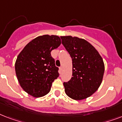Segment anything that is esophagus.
Wrapping results in <instances>:
<instances>
[{"label":"esophagus","mask_w":122,"mask_h":122,"mask_svg":"<svg viewBox=\"0 0 122 122\" xmlns=\"http://www.w3.org/2000/svg\"><path fill=\"white\" fill-rule=\"evenodd\" d=\"M62 70H63V67L60 66L59 67V71H60V72H61V71H62Z\"/></svg>","instance_id":"obj_1"}]
</instances>
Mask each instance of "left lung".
I'll return each instance as SVG.
<instances>
[{
    "label": "left lung",
    "mask_w": 122,
    "mask_h": 122,
    "mask_svg": "<svg viewBox=\"0 0 122 122\" xmlns=\"http://www.w3.org/2000/svg\"><path fill=\"white\" fill-rule=\"evenodd\" d=\"M62 44L72 58V77L64 82L65 92L75 100L89 97L100 86L104 72L102 57L84 39L61 37Z\"/></svg>",
    "instance_id": "8db88e82"
}]
</instances>
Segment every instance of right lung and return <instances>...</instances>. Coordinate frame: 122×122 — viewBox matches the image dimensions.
<instances>
[{
    "mask_svg": "<svg viewBox=\"0 0 122 122\" xmlns=\"http://www.w3.org/2000/svg\"><path fill=\"white\" fill-rule=\"evenodd\" d=\"M61 43L58 36L42 35L30 42L18 55L15 63L16 76L28 94L40 97L49 92L52 83L59 75L51 52Z\"/></svg>",
    "mask_w": 122,
    "mask_h": 122,
    "instance_id": "right-lung-1",
    "label": "right lung"
}]
</instances>
